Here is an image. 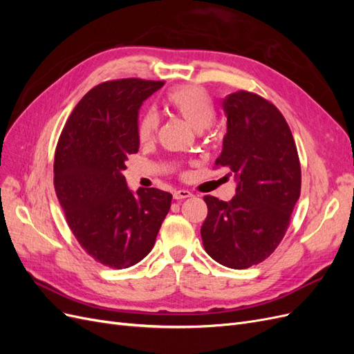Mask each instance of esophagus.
I'll use <instances>...</instances> for the list:
<instances>
[{"instance_id":"esophagus-1","label":"esophagus","mask_w":354,"mask_h":354,"mask_svg":"<svg viewBox=\"0 0 354 354\" xmlns=\"http://www.w3.org/2000/svg\"><path fill=\"white\" fill-rule=\"evenodd\" d=\"M173 196H174V199H177V201H181V199L190 198V196H192V194H190L189 190H176L174 194H173Z\"/></svg>"}]
</instances>
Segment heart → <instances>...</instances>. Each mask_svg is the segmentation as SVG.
Wrapping results in <instances>:
<instances>
[{"label": "heart", "instance_id": "obj_1", "mask_svg": "<svg viewBox=\"0 0 354 354\" xmlns=\"http://www.w3.org/2000/svg\"><path fill=\"white\" fill-rule=\"evenodd\" d=\"M167 108L178 115L196 131L205 130L214 121V106L209 94L199 85H178L165 97ZM159 128V118L155 111H145L137 121V138L142 145L152 143Z\"/></svg>", "mask_w": 354, "mask_h": 354}]
</instances>
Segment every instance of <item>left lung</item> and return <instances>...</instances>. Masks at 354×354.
Listing matches in <instances>:
<instances>
[{"mask_svg":"<svg viewBox=\"0 0 354 354\" xmlns=\"http://www.w3.org/2000/svg\"><path fill=\"white\" fill-rule=\"evenodd\" d=\"M227 133L216 167L238 180L229 202L203 196L208 214L201 227L203 248L230 269L264 261L288 230L301 192V165L289 125L276 106L251 91L221 102Z\"/></svg>","mask_w":354,"mask_h":354,"instance_id":"8db88e82","label":"left lung"}]
</instances>
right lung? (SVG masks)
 I'll return each mask as SVG.
<instances>
[{"instance_id":"add662e5","label":"right lung","mask_w":354,"mask_h":354,"mask_svg":"<svg viewBox=\"0 0 354 354\" xmlns=\"http://www.w3.org/2000/svg\"><path fill=\"white\" fill-rule=\"evenodd\" d=\"M165 81L112 80L75 106L55 153V189L82 250L111 269H127L152 251L173 195L127 187L122 171L138 152L142 103Z\"/></svg>"}]
</instances>
